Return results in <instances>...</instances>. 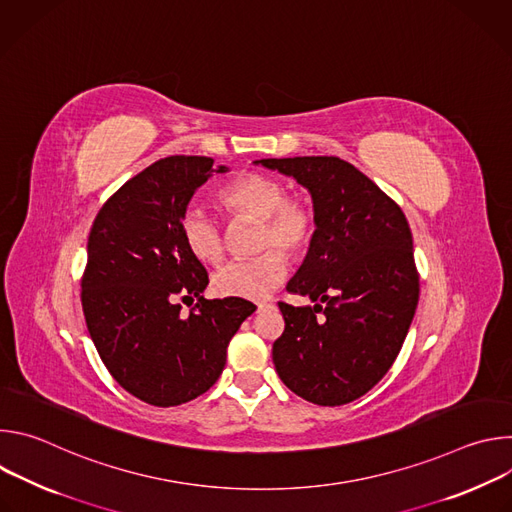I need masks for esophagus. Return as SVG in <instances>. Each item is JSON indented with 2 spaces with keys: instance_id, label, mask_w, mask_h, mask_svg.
Wrapping results in <instances>:
<instances>
[{
  "instance_id": "1",
  "label": "esophagus",
  "mask_w": 512,
  "mask_h": 512,
  "mask_svg": "<svg viewBox=\"0 0 512 512\" xmlns=\"http://www.w3.org/2000/svg\"><path fill=\"white\" fill-rule=\"evenodd\" d=\"M271 308H273V304H271V302H257V314L267 312V310H271Z\"/></svg>"
}]
</instances>
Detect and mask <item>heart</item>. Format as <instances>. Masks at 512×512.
I'll list each match as a JSON object with an SVG mask.
<instances>
[{"label":"heart","instance_id":"obj_1","mask_svg":"<svg viewBox=\"0 0 512 512\" xmlns=\"http://www.w3.org/2000/svg\"><path fill=\"white\" fill-rule=\"evenodd\" d=\"M218 202L233 218H257V251L251 259H235L216 269L212 287L218 296L261 300L285 279L289 255L304 253L316 235V212L310 200L287 196V186L263 172H245L225 184ZM186 249L204 263L221 261L227 249L223 223L198 206H188L180 218ZM268 251L265 252L264 249Z\"/></svg>","mask_w":512,"mask_h":512}]
</instances>
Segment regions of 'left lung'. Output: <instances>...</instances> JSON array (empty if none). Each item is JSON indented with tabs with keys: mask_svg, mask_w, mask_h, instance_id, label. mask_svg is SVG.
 <instances>
[{
	"mask_svg": "<svg viewBox=\"0 0 512 512\" xmlns=\"http://www.w3.org/2000/svg\"><path fill=\"white\" fill-rule=\"evenodd\" d=\"M255 164L294 176L310 190L316 212L308 255L287 283L289 294L308 296L316 306L279 302L285 328L273 342L275 371L310 403H350L393 367L417 308L409 223L391 196L340 158Z\"/></svg>",
	"mask_w": 512,
	"mask_h": 512,
	"instance_id": "8db88e82",
	"label": "left lung"
}]
</instances>
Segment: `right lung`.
<instances>
[{
	"mask_svg": "<svg viewBox=\"0 0 512 512\" xmlns=\"http://www.w3.org/2000/svg\"><path fill=\"white\" fill-rule=\"evenodd\" d=\"M204 156H170L127 180L99 210L87 245L81 302L111 377L133 397L174 407L221 377L227 346L255 304L204 300V265L186 249L180 218L212 172ZM197 298L186 317L179 300Z\"/></svg>",
	"mask_w": 512,
	"mask_h": 512,
	"instance_id": "right-lung-1",
	"label": "right lung"
}]
</instances>
